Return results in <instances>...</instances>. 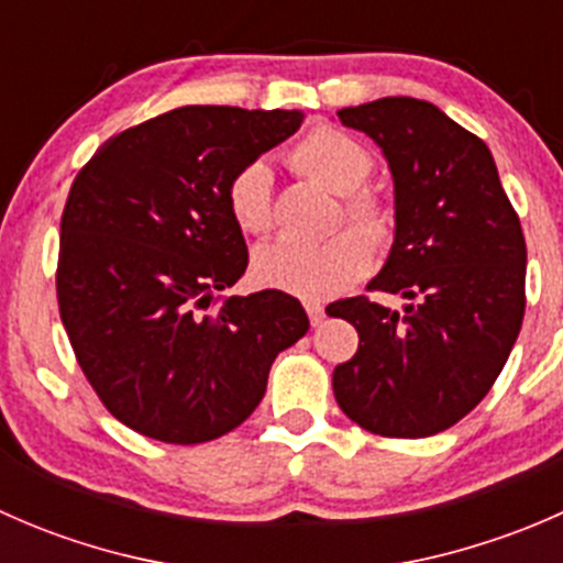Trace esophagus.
<instances>
[{
    "label": "esophagus",
    "instance_id": "1",
    "mask_svg": "<svg viewBox=\"0 0 563 563\" xmlns=\"http://www.w3.org/2000/svg\"><path fill=\"white\" fill-rule=\"evenodd\" d=\"M305 310H308V318L313 327H318V323L327 318V313H323V305H318V302H305Z\"/></svg>",
    "mask_w": 563,
    "mask_h": 563
}]
</instances>
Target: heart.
Listing matches in <instances>:
<instances>
[{
	"mask_svg": "<svg viewBox=\"0 0 563 563\" xmlns=\"http://www.w3.org/2000/svg\"><path fill=\"white\" fill-rule=\"evenodd\" d=\"M299 174L343 196L351 225L323 242L277 240L253 255L255 280L266 288L302 299H327L345 291L371 272L373 249L395 240V209L378 190L362 187L373 174V155L338 128H313L288 152ZM225 209L242 234L261 236L272 229V172L264 161H250L225 185Z\"/></svg>",
	"mask_w": 563,
	"mask_h": 563,
	"instance_id": "b5f03b06",
	"label": "heart"
}]
</instances>
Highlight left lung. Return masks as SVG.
I'll return each mask as SVG.
<instances>
[{
    "label": "left lung",
    "mask_w": 563,
    "mask_h": 563,
    "mask_svg": "<svg viewBox=\"0 0 563 563\" xmlns=\"http://www.w3.org/2000/svg\"><path fill=\"white\" fill-rule=\"evenodd\" d=\"M371 135L395 176V245L367 291L327 313L354 323L360 349L334 367V400L360 428L424 439L479 406L526 313V240L485 141L433 103L382 98L338 111Z\"/></svg>",
    "instance_id": "1"
}]
</instances>
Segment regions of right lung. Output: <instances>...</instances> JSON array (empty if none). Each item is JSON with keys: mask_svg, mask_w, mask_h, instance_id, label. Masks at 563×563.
Wrapping results in <instances>:
<instances>
[{"mask_svg": "<svg viewBox=\"0 0 563 563\" xmlns=\"http://www.w3.org/2000/svg\"><path fill=\"white\" fill-rule=\"evenodd\" d=\"M299 122L280 108H174L111 135L73 179L56 302L95 395L135 433L181 446L231 433L308 332L291 294L218 297L247 269L225 185Z\"/></svg>", "mask_w": 563, "mask_h": 563, "instance_id": "1", "label": "right lung"}]
</instances>
